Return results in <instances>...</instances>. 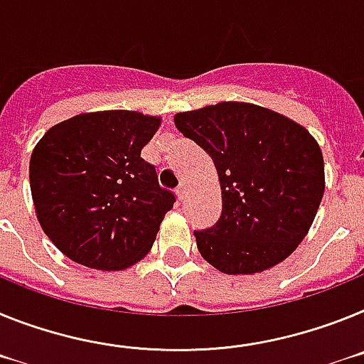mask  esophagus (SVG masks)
<instances>
[{"mask_svg": "<svg viewBox=\"0 0 364 364\" xmlns=\"http://www.w3.org/2000/svg\"><path fill=\"white\" fill-rule=\"evenodd\" d=\"M176 196H178V200L183 201L186 198V186L185 185H179L178 188H176Z\"/></svg>", "mask_w": 364, "mask_h": 364, "instance_id": "1", "label": "esophagus"}]
</instances>
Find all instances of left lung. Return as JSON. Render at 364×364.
<instances>
[{"label": "left lung", "instance_id": "1", "mask_svg": "<svg viewBox=\"0 0 364 364\" xmlns=\"http://www.w3.org/2000/svg\"><path fill=\"white\" fill-rule=\"evenodd\" d=\"M173 122L213 157L220 178V220L194 230L201 257L227 274L260 273L286 260L324 194L322 151L308 129L243 102L178 113Z\"/></svg>", "mask_w": 364, "mask_h": 364}]
</instances>
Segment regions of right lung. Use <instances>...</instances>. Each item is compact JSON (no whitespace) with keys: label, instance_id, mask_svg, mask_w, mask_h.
Here are the masks:
<instances>
[{"label":"right lung","instance_id":"obj_1","mask_svg":"<svg viewBox=\"0 0 364 364\" xmlns=\"http://www.w3.org/2000/svg\"><path fill=\"white\" fill-rule=\"evenodd\" d=\"M159 122L126 109L82 113L36 144L29 176L38 221L73 262L119 271L151 249L176 201L141 157Z\"/></svg>","mask_w":364,"mask_h":364}]
</instances>
